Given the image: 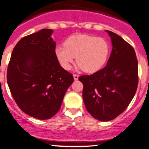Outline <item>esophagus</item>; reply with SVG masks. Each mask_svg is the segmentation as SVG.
Listing matches in <instances>:
<instances>
[{
	"label": "esophagus",
	"instance_id": "34e87169",
	"mask_svg": "<svg viewBox=\"0 0 149 149\" xmlns=\"http://www.w3.org/2000/svg\"><path fill=\"white\" fill-rule=\"evenodd\" d=\"M79 76H78V75H76V74L73 75V79H74L75 81H76V80H78V79H79Z\"/></svg>",
	"mask_w": 149,
	"mask_h": 149
}]
</instances>
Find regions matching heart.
Segmentation results:
<instances>
[{
    "label": "heart",
    "instance_id": "obj_1",
    "mask_svg": "<svg viewBox=\"0 0 149 149\" xmlns=\"http://www.w3.org/2000/svg\"><path fill=\"white\" fill-rule=\"evenodd\" d=\"M109 52V43L105 39L87 34L72 36L65 41V45L55 49L56 58L64 69L70 70L76 57L78 68L88 73L101 70Z\"/></svg>",
    "mask_w": 149,
    "mask_h": 149
}]
</instances>
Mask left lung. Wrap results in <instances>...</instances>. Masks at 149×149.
I'll return each mask as SVG.
<instances>
[{
  "mask_svg": "<svg viewBox=\"0 0 149 149\" xmlns=\"http://www.w3.org/2000/svg\"><path fill=\"white\" fill-rule=\"evenodd\" d=\"M112 50L107 65L92 75H83V101L86 109L100 121L113 120L127 108L138 84V63L134 48L122 37L106 31Z\"/></svg>",
  "mask_w": 149,
  "mask_h": 149,
  "instance_id": "8db88e82",
  "label": "left lung"
}]
</instances>
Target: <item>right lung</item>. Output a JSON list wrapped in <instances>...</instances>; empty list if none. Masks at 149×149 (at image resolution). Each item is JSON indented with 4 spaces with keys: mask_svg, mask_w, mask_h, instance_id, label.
Listing matches in <instances>:
<instances>
[{
    "mask_svg": "<svg viewBox=\"0 0 149 149\" xmlns=\"http://www.w3.org/2000/svg\"><path fill=\"white\" fill-rule=\"evenodd\" d=\"M52 29L22 38L12 51L7 83L17 106L30 116L46 120L59 110L73 75L61 67L55 54Z\"/></svg>",
    "mask_w": 149,
    "mask_h": 149,
    "instance_id": "right-lung-1",
    "label": "right lung"
}]
</instances>
